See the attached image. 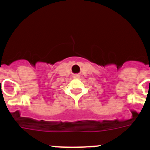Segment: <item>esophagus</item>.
<instances>
[{
    "mask_svg": "<svg viewBox=\"0 0 150 150\" xmlns=\"http://www.w3.org/2000/svg\"><path fill=\"white\" fill-rule=\"evenodd\" d=\"M74 78H79V75H78V74H76V75H74Z\"/></svg>",
    "mask_w": 150,
    "mask_h": 150,
    "instance_id": "obj_1",
    "label": "esophagus"
}]
</instances>
